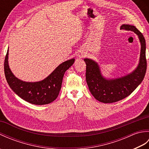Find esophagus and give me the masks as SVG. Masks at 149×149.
<instances>
[{"mask_svg":"<svg viewBox=\"0 0 149 149\" xmlns=\"http://www.w3.org/2000/svg\"><path fill=\"white\" fill-rule=\"evenodd\" d=\"M77 56H78L79 58H83L84 56H85V54H84V52H83V51H81V50H80V51L78 52Z\"/></svg>","mask_w":149,"mask_h":149,"instance_id":"1","label":"esophagus"}]
</instances>
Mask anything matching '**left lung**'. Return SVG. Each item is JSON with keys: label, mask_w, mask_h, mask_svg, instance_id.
<instances>
[{"label": "left lung", "mask_w": 149, "mask_h": 149, "mask_svg": "<svg viewBox=\"0 0 149 149\" xmlns=\"http://www.w3.org/2000/svg\"><path fill=\"white\" fill-rule=\"evenodd\" d=\"M120 29L131 31L136 34L141 44L139 63L130 74L118 78L107 79L102 75L96 61L90 58L84 59L86 65L88 86L95 99L103 103L115 102L129 96L141 84L146 73V43L143 34L136 27L129 24L122 25Z\"/></svg>", "instance_id": "1"}]
</instances>
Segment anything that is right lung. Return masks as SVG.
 Returning a JSON list of instances; mask_svg holds the SVG:
<instances>
[{
  "label": "right lung",
  "instance_id": "obj_1",
  "mask_svg": "<svg viewBox=\"0 0 149 149\" xmlns=\"http://www.w3.org/2000/svg\"><path fill=\"white\" fill-rule=\"evenodd\" d=\"M8 54L9 50L4 60V74L9 87L22 99L35 105L48 104L56 100L61 90L65 73L75 61L72 58L62 63L42 81L26 82L13 74L9 68Z\"/></svg>",
  "mask_w": 149,
  "mask_h": 149
}]
</instances>
